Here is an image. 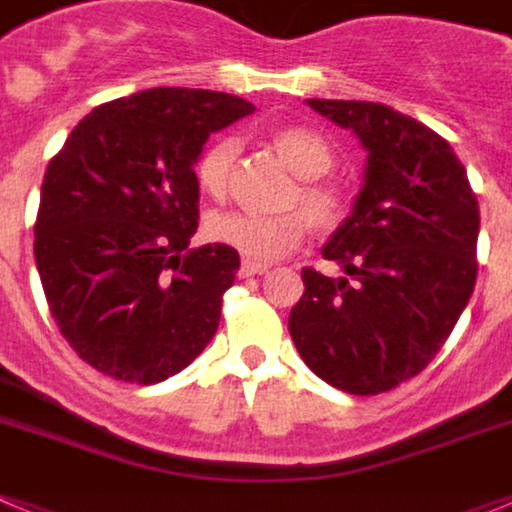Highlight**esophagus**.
Listing matches in <instances>:
<instances>
[{"label":"esophagus","mask_w":512,"mask_h":512,"mask_svg":"<svg viewBox=\"0 0 512 512\" xmlns=\"http://www.w3.org/2000/svg\"><path fill=\"white\" fill-rule=\"evenodd\" d=\"M265 270H268V265H263V263H252V260H242V265H239V278L263 276Z\"/></svg>","instance_id":"34e87169"}]
</instances>
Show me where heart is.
Masks as SVG:
<instances>
[{
    "mask_svg": "<svg viewBox=\"0 0 512 512\" xmlns=\"http://www.w3.org/2000/svg\"><path fill=\"white\" fill-rule=\"evenodd\" d=\"M270 148L276 150L291 171L302 182L291 195V208L278 216H257L242 210H226L208 218V234L218 244L236 249L252 263H270L278 257L289 255L296 244L312 226L322 231L336 229L343 221L346 203L336 184H330L325 176L336 166V150L320 135L304 124H281L268 132ZM236 143L231 137H218L197 156L195 179L197 187L205 195L226 197L234 174Z\"/></svg>",
    "mask_w": 512,
    "mask_h": 512,
    "instance_id": "heart-1",
    "label": "heart"
}]
</instances>
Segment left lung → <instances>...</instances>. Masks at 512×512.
Returning <instances> with one entry per match:
<instances>
[{
    "label": "left lung",
    "mask_w": 512,
    "mask_h": 512,
    "mask_svg": "<svg viewBox=\"0 0 512 512\" xmlns=\"http://www.w3.org/2000/svg\"><path fill=\"white\" fill-rule=\"evenodd\" d=\"M307 103L356 132L367 169L351 216L322 247L343 276L302 270L289 333L320 380L385 393L435 359L474 294L479 203L448 140L427 124L372 101Z\"/></svg>",
    "instance_id": "1"
}]
</instances>
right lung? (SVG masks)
Returning <instances> with one entry per match:
<instances>
[{"mask_svg":"<svg viewBox=\"0 0 512 512\" xmlns=\"http://www.w3.org/2000/svg\"><path fill=\"white\" fill-rule=\"evenodd\" d=\"M252 111L218 90L150 88L96 106L51 158L36 268L62 336L103 375L153 385L216 336L239 252L187 249L195 163L210 132Z\"/></svg>","mask_w":512,"mask_h":512,"instance_id":"obj_1","label":"right lung"}]
</instances>
